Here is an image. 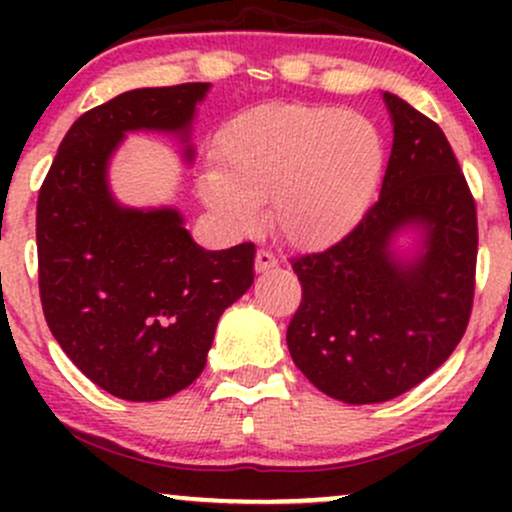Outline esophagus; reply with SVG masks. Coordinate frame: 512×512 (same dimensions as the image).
<instances>
[{
    "label": "esophagus",
    "mask_w": 512,
    "mask_h": 512,
    "mask_svg": "<svg viewBox=\"0 0 512 512\" xmlns=\"http://www.w3.org/2000/svg\"><path fill=\"white\" fill-rule=\"evenodd\" d=\"M276 264H279V260H276V257L272 255V252L269 250H257V255H255V269L257 272H269V269H274Z\"/></svg>",
    "instance_id": "1"
}]
</instances>
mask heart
I'll return each mask as SVG.
<instances>
[{
  "label": "heart",
  "instance_id": "1",
  "mask_svg": "<svg viewBox=\"0 0 512 512\" xmlns=\"http://www.w3.org/2000/svg\"><path fill=\"white\" fill-rule=\"evenodd\" d=\"M219 166L199 192L231 226L248 231L269 202L272 223L296 248H327L358 226L385 166L378 127L351 110L269 103L245 110L216 139Z\"/></svg>",
  "mask_w": 512,
  "mask_h": 512
}]
</instances>
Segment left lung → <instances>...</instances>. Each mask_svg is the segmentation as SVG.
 <instances>
[{
	"mask_svg": "<svg viewBox=\"0 0 512 512\" xmlns=\"http://www.w3.org/2000/svg\"><path fill=\"white\" fill-rule=\"evenodd\" d=\"M392 154L378 202L337 245L291 260L303 298L286 344L317 390L346 404L395 399L443 366L467 330L477 274V204L443 129L395 93ZM421 227L402 261L391 240Z\"/></svg>",
	"mask_w": 512,
	"mask_h": 512,
	"instance_id": "left-lung-1",
	"label": "left lung"
}]
</instances>
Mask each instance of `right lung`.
I'll use <instances>...</instances> for the list:
<instances>
[{
  "label": "right lung",
  "mask_w": 512,
  "mask_h": 512,
  "mask_svg": "<svg viewBox=\"0 0 512 512\" xmlns=\"http://www.w3.org/2000/svg\"><path fill=\"white\" fill-rule=\"evenodd\" d=\"M207 91L137 88L88 110L40 187L38 284L52 337L88 380L129 402L195 383L221 313L255 279L252 243L204 250L178 209H127L110 195L108 163L125 134L154 129L187 142Z\"/></svg>",
  "instance_id": "add662e5"
}]
</instances>
